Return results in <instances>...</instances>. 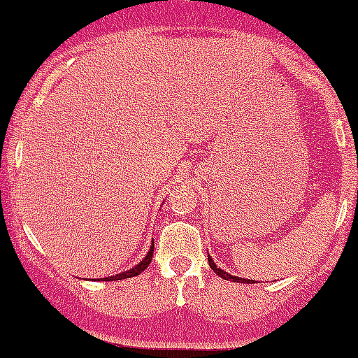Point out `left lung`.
Masks as SVG:
<instances>
[{
	"label": "left lung",
	"instance_id": "8db88e82",
	"mask_svg": "<svg viewBox=\"0 0 358 358\" xmlns=\"http://www.w3.org/2000/svg\"><path fill=\"white\" fill-rule=\"evenodd\" d=\"M207 257H208V266H210L212 270H214V273H217L219 277L224 278V280L236 282V284H250V282H252V280H249V278H240V277H235V275H229L228 271L221 270V268H219L217 264H215L214 261H212V256H208V252H207Z\"/></svg>",
	"mask_w": 358,
	"mask_h": 358
}]
</instances>
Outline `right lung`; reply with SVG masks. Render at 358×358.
Masks as SVG:
<instances>
[{"label": "right lung", "instance_id": "add662e5", "mask_svg": "<svg viewBox=\"0 0 358 358\" xmlns=\"http://www.w3.org/2000/svg\"><path fill=\"white\" fill-rule=\"evenodd\" d=\"M153 249H155V242L150 245V250H148L146 257H144L143 261H141L139 264H136L134 268H130V270L123 271V273H118V275H111V277H104L101 278L102 282H111V280H123V278H130V277H137V275L143 273L144 270H146L148 266H150L151 259H153Z\"/></svg>", "mask_w": 358, "mask_h": 358}]
</instances>
